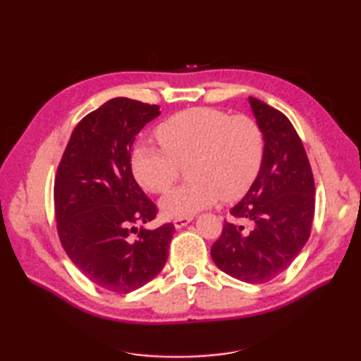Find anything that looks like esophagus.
<instances>
[{
	"instance_id": "obj_1",
	"label": "esophagus",
	"mask_w": 361,
	"mask_h": 361,
	"mask_svg": "<svg viewBox=\"0 0 361 361\" xmlns=\"http://www.w3.org/2000/svg\"><path fill=\"white\" fill-rule=\"evenodd\" d=\"M190 221H192V217H178V219L173 220V226L176 229L185 228L188 224H190Z\"/></svg>"
}]
</instances>
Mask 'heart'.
Listing matches in <instances>:
<instances>
[{
  "mask_svg": "<svg viewBox=\"0 0 361 361\" xmlns=\"http://www.w3.org/2000/svg\"><path fill=\"white\" fill-rule=\"evenodd\" d=\"M157 137L162 149L149 144L132 152L135 178L153 194H163L188 167L192 181L175 188L161 200L169 217L194 216L219 200L233 202L248 192L264 159V133L245 114L229 116L211 106H195L161 122Z\"/></svg>",
  "mask_w": 361,
  "mask_h": 361,
  "instance_id": "obj_1",
  "label": "heart"
}]
</instances>
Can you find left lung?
Returning a JSON list of instances; mask_svg holds the SVG:
<instances>
[{"label":"left lung","instance_id":"left-lung-1","mask_svg":"<svg viewBox=\"0 0 361 361\" xmlns=\"http://www.w3.org/2000/svg\"><path fill=\"white\" fill-rule=\"evenodd\" d=\"M251 110L264 133L257 178L229 209L211 256L233 278L262 283L286 271L309 240L315 212V181L301 137L286 114L256 97Z\"/></svg>","mask_w":361,"mask_h":361}]
</instances>
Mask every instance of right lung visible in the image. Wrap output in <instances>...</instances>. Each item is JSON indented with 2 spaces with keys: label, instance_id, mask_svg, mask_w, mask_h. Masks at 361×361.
Wrapping results in <instances>:
<instances>
[{
  "label": "right lung",
  "instance_id": "1",
  "mask_svg": "<svg viewBox=\"0 0 361 361\" xmlns=\"http://www.w3.org/2000/svg\"><path fill=\"white\" fill-rule=\"evenodd\" d=\"M159 106L114 97L87 114L70 137L54 183L57 231L73 264L96 286L130 293L163 270L175 226L137 228L157 206L130 163L135 136Z\"/></svg>",
  "mask_w": 361,
  "mask_h": 361
}]
</instances>
